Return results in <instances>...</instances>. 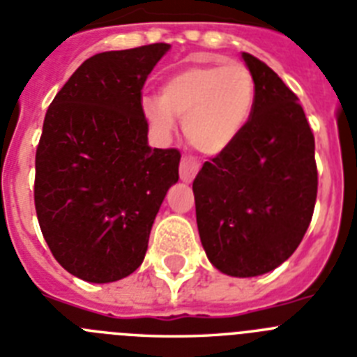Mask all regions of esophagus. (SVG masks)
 <instances>
[{
	"mask_svg": "<svg viewBox=\"0 0 357 357\" xmlns=\"http://www.w3.org/2000/svg\"><path fill=\"white\" fill-rule=\"evenodd\" d=\"M197 170H199L197 160H194V158H183V160H181V165H179V176H181L183 181L190 183L194 179V176L197 174Z\"/></svg>",
	"mask_w": 357,
	"mask_h": 357,
	"instance_id": "1",
	"label": "esophagus"
}]
</instances>
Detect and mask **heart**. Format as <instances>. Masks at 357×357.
Masks as SVG:
<instances>
[{
    "label": "heart",
    "mask_w": 357,
    "mask_h": 357,
    "mask_svg": "<svg viewBox=\"0 0 357 357\" xmlns=\"http://www.w3.org/2000/svg\"><path fill=\"white\" fill-rule=\"evenodd\" d=\"M256 105V82L243 63H206L174 74L161 98H145L143 116L160 134L172 132L174 116L185 118V136L205 154H218L238 139Z\"/></svg>",
    "instance_id": "1"
}]
</instances>
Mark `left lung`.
<instances>
[{"label":"left lung","mask_w":357,"mask_h":357,"mask_svg":"<svg viewBox=\"0 0 357 357\" xmlns=\"http://www.w3.org/2000/svg\"><path fill=\"white\" fill-rule=\"evenodd\" d=\"M256 82V105L232 145L192 183L202 245L223 274L274 271L301 243L314 214V134L298 96L261 59L243 52Z\"/></svg>","instance_id":"1"}]
</instances>
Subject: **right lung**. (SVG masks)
Wrapping results in <instances>:
<instances>
[{
    "mask_svg": "<svg viewBox=\"0 0 357 357\" xmlns=\"http://www.w3.org/2000/svg\"><path fill=\"white\" fill-rule=\"evenodd\" d=\"M170 49L152 43L96 54L50 103L36 149L34 205L56 261L110 283L143 263L152 223L178 181V149H151L146 77Z\"/></svg>",
    "mask_w": 357,
    "mask_h": 357,
    "instance_id": "right-lung-1",
    "label": "right lung"
}]
</instances>
